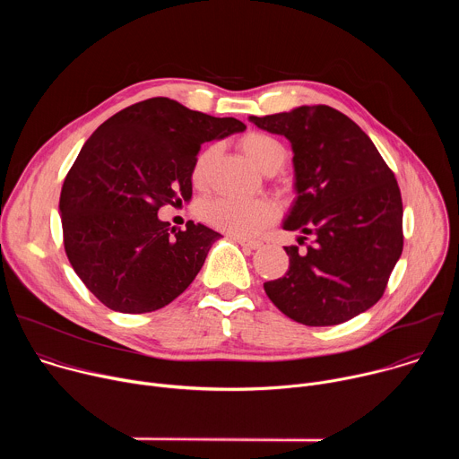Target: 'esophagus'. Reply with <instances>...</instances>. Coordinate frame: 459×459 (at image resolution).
I'll return each instance as SVG.
<instances>
[{"instance_id":"esophagus-1","label":"esophagus","mask_w":459,"mask_h":459,"mask_svg":"<svg viewBox=\"0 0 459 459\" xmlns=\"http://www.w3.org/2000/svg\"><path fill=\"white\" fill-rule=\"evenodd\" d=\"M232 239H234L238 245L247 247V248H252V250H255V248L261 247V241H257V239H247V238H239V236H232Z\"/></svg>"}]
</instances>
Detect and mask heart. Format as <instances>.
I'll return each instance as SVG.
<instances>
[{"mask_svg": "<svg viewBox=\"0 0 459 459\" xmlns=\"http://www.w3.org/2000/svg\"><path fill=\"white\" fill-rule=\"evenodd\" d=\"M239 149L243 154L265 174L278 172L287 161V147L274 136L267 133H252L245 134L239 140ZM218 147H207L194 161L192 167V181L195 186H205L207 170L216 156ZM276 218V207L267 200H230V198H216L205 202L202 205V220L230 236L248 238L267 227Z\"/></svg>", "mask_w": 459, "mask_h": 459, "instance_id": "obj_1", "label": "heart"}]
</instances>
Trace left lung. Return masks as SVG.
<instances>
[{"mask_svg":"<svg viewBox=\"0 0 459 459\" xmlns=\"http://www.w3.org/2000/svg\"><path fill=\"white\" fill-rule=\"evenodd\" d=\"M294 151L298 198L283 223L312 243L285 247L289 271L264 283L290 319L329 326L368 310L383 296L403 250V204L394 172L370 138L329 105L250 116Z\"/></svg>","mask_w":459,"mask_h":459,"instance_id":"obj_1","label":"left lung"}]
</instances>
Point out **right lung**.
Here are the masks:
<instances>
[{"instance_id": "1", "label": "right lung", "mask_w": 459, "mask_h": 459, "mask_svg": "<svg viewBox=\"0 0 459 459\" xmlns=\"http://www.w3.org/2000/svg\"><path fill=\"white\" fill-rule=\"evenodd\" d=\"M169 98L130 105L98 126L63 181V245L74 273L110 310L143 314L176 299L200 273L220 232L160 221L192 195L202 143L243 133Z\"/></svg>"}]
</instances>
